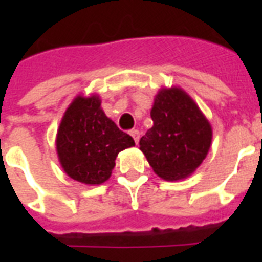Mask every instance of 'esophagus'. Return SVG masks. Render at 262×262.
<instances>
[{
	"mask_svg": "<svg viewBox=\"0 0 262 262\" xmlns=\"http://www.w3.org/2000/svg\"><path fill=\"white\" fill-rule=\"evenodd\" d=\"M129 135L133 137V140L136 141V144H139V139H140V132L137 130V129H132L130 132H129Z\"/></svg>",
	"mask_w": 262,
	"mask_h": 262,
	"instance_id": "obj_1",
	"label": "esophagus"
}]
</instances>
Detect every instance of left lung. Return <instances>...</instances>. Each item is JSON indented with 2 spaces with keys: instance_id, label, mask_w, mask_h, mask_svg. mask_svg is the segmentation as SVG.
<instances>
[{
  "instance_id": "obj_1",
  "label": "left lung",
  "mask_w": 262,
  "mask_h": 262,
  "mask_svg": "<svg viewBox=\"0 0 262 262\" xmlns=\"http://www.w3.org/2000/svg\"><path fill=\"white\" fill-rule=\"evenodd\" d=\"M154 126L140 139V149L160 178L178 181L203 163L212 127L195 102L178 87L162 88L151 110Z\"/></svg>"
}]
</instances>
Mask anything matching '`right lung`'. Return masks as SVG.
Wrapping results in <instances>:
<instances>
[{
	"instance_id": "right-lung-1",
	"label": "right lung",
	"mask_w": 262,
	"mask_h": 262,
	"mask_svg": "<svg viewBox=\"0 0 262 262\" xmlns=\"http://www.w3.org/2000/svg\"><path fill=\"white\" fill-rule=\"evenodd\" d=\"M100 103L98 95L75 98L63 114L55 140L63 171L85 185L106 182L119 152L135 145L130 136L107 118Z\"/></svg>"
}]
</instances>
